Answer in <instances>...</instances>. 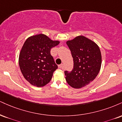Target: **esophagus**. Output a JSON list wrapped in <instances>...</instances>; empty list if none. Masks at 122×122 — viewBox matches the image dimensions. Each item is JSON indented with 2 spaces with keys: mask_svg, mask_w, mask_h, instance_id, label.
Returning <instances> with one entry per match:
<instances>
[{
  "mask_svg": "<svg viewBox=\"0 0 122 122\" xmlns=\"http://www.w3.org/2000/svg\"><path fill=\"white\" fill-rule=\"evenodd\" d=\"M58 67H59L60 69H62L63 67V64H60V65H58Z\"/></svg>",
  "mask_w": 122,
  "mask_h": 122,
  "instance_id": "obj_1",
  "label": "esophagus"
}]
</instances>
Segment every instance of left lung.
Wrapping results in <instances>:
<instances>
[{"mask_svg": "<svg viewBox=\"0 0 122 122\" xmlns=\"http://www.w3.org/2000/svg\"><path fill=\"white\" fill-rule=\"evenodd\" d=\"M66 44L71 51L74 66L70 72L65 71L67 83L74 89L89 85L96 78L101 69L102 56L95 42L83 36H78Z\"/></svg>", "mask_w": 122, "mask_h": 122, "instance_id": "left-lung-1", "label": "left lung"}]
</instances>
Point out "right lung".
<instances>
[{
    "mask_svg": "<svg viewBox=\"0 0 122 122\" xmlns=\"http://www.w3.org/2000/svg\"><path fill=\"white\" fill-rule=\"evenodd\" d=\"M59 43L42 33L26 40L19 54V64L22 74L30 84L42 87L51 80L58 66L51 49Z\"/></svg>",
    "mask_w": 122,
    "mask_h": 122,
    "instance_id": "right-lung-1",
    "label": "right lung"
}]
</instances>
